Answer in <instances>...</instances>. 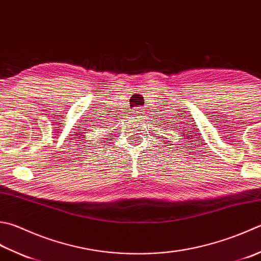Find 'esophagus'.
Instances as JSON below:
<instances>
[{"label": "esophagus", "instance_id": "1", "mask_svg": "<svg viewBox=\"0 0 261 261\" xmlns=\"http://www.w3.org/2000/svg\"><path fill=\"white\" fill-rule=\"evenodd\" d=\"M133 112H134V115L135 116H140V115H142V114H143V109H142V108L141 107H136L135 108V109L134 110H133Z\"/></svg>", "mask_w": 261, "mask_h": 261}]
</instances>
